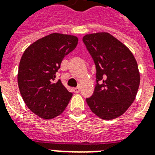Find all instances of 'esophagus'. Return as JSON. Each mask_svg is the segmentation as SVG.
I'll return each mask as SVG.
<instances>
[{"mask_svg": "<svg viewBox=\"0 0 155 155\" xmlns=\"http://www.w3.org/2000/svg\"><path fill=\"white\" fill-rule=\"evenodd\" d=\"M73 91H74L75 94H77V93H80V91H81V88H80V87L74 88V89H73Z\"/></svg>", "mask_w": 155, "mask_h": 155, "instance_id": "1", "label": "esophagus"}]
</instances>
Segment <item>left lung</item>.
Returning a JSON list of instances; mask_svg holds the SVG:
<instances>
[{
  "mask_svg": "<svg viewBox=\"0 0 155 155\" xmlns=\"http://www.w3.org/2000/svg\"><path fill=\"white\" fill-rule=\"evenodd\" d=\"M83 42L96 69L94 93L86 102L97 116L113 120L135 99L140 81L136 60L123 43L106 32L84 35Z\"/></svg>",
  "mask_w": 155,
  "mask_h": 155,
  "instance_id": "1",
  "label": "left lung"
}]
</instances>
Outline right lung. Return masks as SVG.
<instances>
[{"label":"right lung","mask_w":155,"mask_h":155,"mask_svg":"<svg viewBox=\"0 0 155 155\" xmlns=\"http://www.w3.org/2000/svg\"><path fill=\"white\" fill-rule=\"evenodd\" d=\"M77 43L74 35L53 33L34 42L22 55L17 77L20 92L27 107L41 118L60 115L72 97L55 74Z\"/></svg>","instance_id":"add662e5"}]
</instances>
